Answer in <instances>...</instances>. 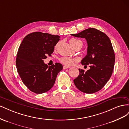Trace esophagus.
Returning <instances> with one entry per match:
<instances>
[{
    "label": "esophagus",
    "instance_id": "obj_1",
    "mask_svg": "<svg viewBox=\"0 0 129 129\" xmlns=\"http://www.w3.org/2000/svg\"><path fill=\"white\" fill-rule=\"evenodd\" d=\"M67 68H69V67H68V66H63V69H66Z\"/></svg>",
    "mask_w": 129,
    "mask_h": 129
}]
</instances>
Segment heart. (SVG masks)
I'll list each match as a JSON object with an SVG mask.
<instances>
[{
	"mask_svg": "<svg viewBox=\"0 0 129 129\" xmlns=\"http://www.w3.org/2000/svg\"><path fill=\"white\" fill-rule=\"evenodd\" d=\"M70 43L72 45V46L73 47L79 44H81L82 45V42L81 41H80V40L76 39H71L70 40ZM60 61L63 64L66 65V66H72L73 65L74 62L76 61V59L74 58L71 57H62L60 58Z\"/></svg>",
	"mask_w": 129,
	"mask_h": 129,
	"instance_id": "1",
	"label": "heart"
}]
</instances>
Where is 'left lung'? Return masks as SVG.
Here are the masks:
<instances>
[{"instance_id": "obj_1", "label": "left lung", "mask_w": 129, "mask_h": 129, "mask_svg": "<svg viewBox=\"0 0 129 129\" xmlns=\"http://www.w3.org/2000/svg\"><path fill=\"white\" fill-rule=\"evenodd\" d=\"M71 35L86 39L87 55L82 60L81 64L90 67L85 72L79 69V75L74 80V83L83 92L98 91L110 79L114 68L115 56L110 39L104 33L93 28Z\"/></svg>"}]
</instances>
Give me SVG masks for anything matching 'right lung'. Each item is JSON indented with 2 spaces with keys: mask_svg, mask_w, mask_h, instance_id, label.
<instances>
[{
  "mask_svg": "<svg viewBox=\"0 0 129 129\" xmlns=\"http://www.w3.org/2000/svg\"><path fill=\"white\" fill-rule=\"evenodd\" d=\"M58 36L36 32L26 36L19 46L16 66L22 82L31 91L40 94L54 85L58 73L63 68L60 63L45 64L47 55L51 56Z\"/></svg>",
  "mask_w": 129,
  "mask_h": 129,
  "instance_id": "1",
  "label": "right lung"
}]
</instances>
